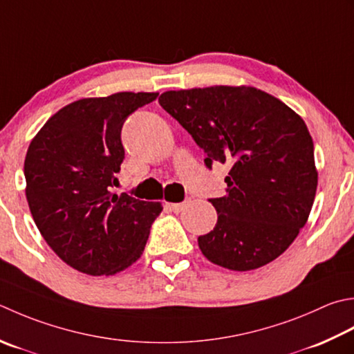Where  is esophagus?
<instances>
[{"mask_svg":"<svg viewBox=\"0 0 354 354\" xmlns=\"http://www.w3.org/2000/svg\"><path fill=\"white\" fill-rule=\"evenodd\" d=\"M190 204V199H185L184 203H175V204H170V203H167L165 204V207H167V209L170 210V212H175V213H179L181 210H184L187 205Z\"/></svg>","mask_w":354,"mask_h":354,"instance_id":"1","label":"esophagus"}]
</instances>
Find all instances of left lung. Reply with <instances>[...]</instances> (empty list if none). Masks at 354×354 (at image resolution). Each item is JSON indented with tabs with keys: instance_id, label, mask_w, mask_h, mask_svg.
<instances>
[{
	"instance_id": "obj_1",
	"label": "left lung",
	"mask_w": 354,
	"mask_h": 354,
	"mask_svg": "<svg viewBox=\"0 0 354 354\" xmlns=\"http://www.w3.org/2000/svg\"><path fill=\"white\" fill-rule=\"evenodd\" d=\"M161 107L204 150L205 165H230L227 195L209 199L213 230L198 238L213 264L247 272L287 250L306 225L317 171L313 140L302 118L254 87L170 90Z\"/></svg>"
}]
</instances>
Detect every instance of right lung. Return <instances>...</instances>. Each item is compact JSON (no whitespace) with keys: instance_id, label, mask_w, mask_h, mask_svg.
Listing matches in <instances>:
<instances>
[{"instance_id":"right-lung-1","label":"right lung","mask_w":354,"mask_h":354,"mask_svg":"<svg viewBox=\"0 0 354 354\" xmlns=\"http://www.w3.org/2000/svg\"><path fill=\"white\" fill-rule=\"evenodd\" d=\"M158 93L120 92L62 107L33 138L26 196L39 233L67 266L102 276L141 258L162 205L110 192L124 161V121Z\"/></svg>"}]
</instances>
